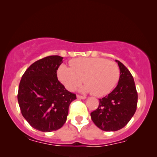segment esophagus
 Masks as SVG:
<instances>
[{"mask_svg":"<svg viewBox=\"0 0 157 157\" xmlns=\"http://www.w3.org/2000/svg\"><path fill=\"white\" fill-rule=\"evenodd\" d=\"M76 98H78V99H81V100H84V99H86V97H85V96L79 95V94H77Z\"/></svg>","mask_w":157,"mask_h":157,"instance_id":"obj_1","label":"esophagus"}]
</instances>
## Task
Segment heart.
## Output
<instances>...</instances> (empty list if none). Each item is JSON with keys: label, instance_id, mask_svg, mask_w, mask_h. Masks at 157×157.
<instances>
[{"label": "heart", "instance_id": "b5f03b06", "mask_svg": "<svg viewBox=\"0 0 157 157\" xmlns=\"http://www.w3.org/2000/svg\"><path fill=\"white\" fill-rule=\"evenodd\" d=\"M70 65L71 67L63 64L57 69L58 79L69 91H74L84 80L86 84L82 92L101 97L109 93L119 81L118 65L104 58H76L71 59Z\"/></svg>", "mask_w": 157, "mask_h": 157}]
</instances>
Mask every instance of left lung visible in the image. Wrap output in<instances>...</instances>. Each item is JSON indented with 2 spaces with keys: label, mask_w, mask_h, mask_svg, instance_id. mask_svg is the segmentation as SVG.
<instances>
[{
  "label": "left lung",
  "mask_w": 157,
  "mask_h": 157,
  "mask_svg": "<svg viewBox=\"0 0 157 157\" xmlns=\"http://www.w3.org/2000/svg\"><path fill=\"white\" fill-rule=\"evenodd\" d=\"M120 70L118 84L110 94L99 99V105L91 113L92 121L103 131H117L132 119L137 109L138 92L129 70L116 60Z\"/></svg>",
  "instance_id": "left-lung-1"
}]
</instances>
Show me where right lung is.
Instances as JSON below:
<instances>
[{
	"label": "right lung",
	"instance_id": "obj_1",
	"mask_svg": "<svg viewBox=\"0 0 157 157\" xmlns=\"http://www.w3.org/2000/svg\"><path fill=\"white\" fill-rule=\"evenodd\" d=\"M63 59L52 55L35 62L19 83L17 99L23 117L41 132L61 128L67 120L70 104L76 99L57 79Z\"/></svg>",
	"mask_w": 157,
	"mask_h": 157
}]
</instances>
